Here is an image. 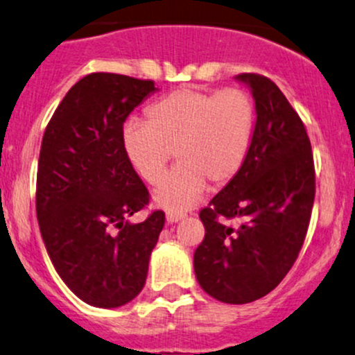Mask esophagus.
I'll list each match as a JSON object with an SVG mask.
<instances>
[{
    "label": "esophagus",
    "instance_id": "1",
    "mask_svg": "<svg viewBox=\"0 0 355 355\" xmlns=\"http://www.w3.org/2000/svg\"><path fill=\"white\" fill-rule=\"evenodd\" d=\"M166 218H167V222H169V223H176V222H179V220L184 218V213L169 211V213H167V215H166Z\"/></svg>",
    "mask_w": 355,
    "mask_h": 355
}]
</instances>
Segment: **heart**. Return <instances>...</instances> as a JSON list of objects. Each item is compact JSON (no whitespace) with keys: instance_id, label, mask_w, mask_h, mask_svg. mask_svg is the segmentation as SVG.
Returning a JSON list of instances; mask_svg holds the SVG:
<instances>
[{"instance_id":"obj_1","label":"heart","mask_w":355,"mask_h":355,"mask_svg":"<svg viewBox=\"0 0 355 355\" xmlns=\"http://www.w3.org/2000/svg\"><path fill=\"white\" fill-rule=\"evenodd\" d=\"M255 106L239 87L205 91L179 87L147 110V121L121 130L125 157L140 179L157 186L174 157L179 166L155 201L171 211L193 207L211 184L223 188L243 167L252 144Z\"/></svg>"}]
</instances>
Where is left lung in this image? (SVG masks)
Instances as JSON below:
<instances>
[{"mask_svg": "<svg viewBox=\"0 0 355 355\" xmlns=\"http://www.w3.org/2000/svg\"><path fill=\"white\" fill-rule=\"evenodd\" d=\"M255 100L249 155L237 178L200 211L203 242L194 252L201 288L223 303L243 304L272 291L293 268L315 200V164L306 128L269 78L243 72ZM240 218L237 227L223 218Z\"/></svg>", "mask_w": 355, "mask_h": 355, "instance_id": "left-lung-1", "label": "left lung"}]
</instances>
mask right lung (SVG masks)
I'll return each instance as SVG.
<instances>
[{
    "instance_id": "1",
    "label": "right lung",
    "mask_w": 355,
    "mask_h": 355,
    "mask_svg": "<svg viewBox=\"0 0 355 355\" xmlns=\"http://www.w3.org/2000/svg\"><path fill=\"white\" fill-rule=\"evenodd\" d=\"M155 89L150 79L87 74L57 106L42 139V239L60 279L91 306H121L142 291L166 222L161 209L128 222L150 194L121 147L125 120Z\"/></svg>"
}]
</instances>
